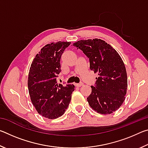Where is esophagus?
<instances>
[{"mask_svg":"<svg viewBox=\"0 0 148 148\" xmlns=\"http://www.w3.org/2000/svg\"><path fill=\"white\" fill-rule=\"evenodd\" d=\"M83 85H84V84H83V83H80V84H75V86L79 87H81V86H83Z\"/></svg>","mask_w":148,"mask_h":148,"instance_id":"1","label":"esophagus"}]
</instances>
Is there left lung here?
<instances>
[{
  "instance_id": "obj_1",
  "label": "left lung",
  "mask_w": 148,
  "mask_h": 148,
  "mask_svg": "<svg viewBox=\"0 0 148 148\" xmlns=\"http://www.w3.org/2000/svg\"><path fill=\"white\" fill-rule=\"evenodd\" d=\"M73 46L83 51L89 59L91 71L99 76L87 97L89 106L101 114L116 112L123 103L127 89V71L121 57L101 39L82 40Z\"/></svg>"
}]
</instances>
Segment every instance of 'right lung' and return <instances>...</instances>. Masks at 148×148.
<instances>
[{
  "instance_id": "obj_1",
  "label": "right lung",
  "mask_w": 148,
  "mask_h": 148,
  "mask_svg": "<svg viewBox=\"0 0 148 148\" xmlns=\"http://www.w3.org/2000/svg\"><path fill=\"white\" fill-rule=\"evenodd\" d=\"M71 42H52L36 54L30 67L28 89L32 104L42 116L50 119L64 114L74 91V85L64 87L57 82L61 71L60 59Z\"/></svg>"
}]
</instances>
